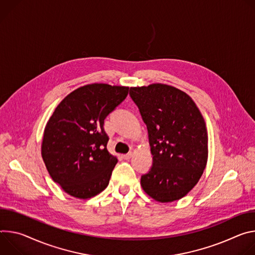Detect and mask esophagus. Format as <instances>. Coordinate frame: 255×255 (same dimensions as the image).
I'll return each mask as SVG.
<instances>
[{
  "label": "esophagus",
  "instance_id": "34e87169",
  "mask_svg": "<svg viewBox=\"0 0 255 255\" xmlns=\"http://www.w3.org/2000/svg\"><path fill=\"white\" fill-rule=\"evenodd\" d=\"M131 156H132V153H131V152H130V153H128V154L124 155V159H125V160H129V159L131 158Z\"/></svg>",
  "mask_w": 255,
  "mask_h": 255
}]
</instances>
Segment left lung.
I'll list each match as a JSON object with an SVG mask.
<instances>
[{
  "label": "left lung",
  "instance_id": "1",
  "mask_svg": "<svg viewBox=\"0 0 255 255\" xmlns=\"http://www.w3.org/2000/svg\"><path fill=\"white\" fill-rule=\"evenodd\" d=\"M129 95L147 125L153 155L140 186L157 202L185 196L199 182L208 162V131L194 101L170 85L130 87Z\"/></svg>",
  "mask_w": 255,
  "mask_h": 255
}]
</instances>
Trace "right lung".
Returning a JSON list of instances; mask_svg holds the SVG:
<instances>
[{
	"instance_id": "1",
	"label": "right lung",
	"mask_w": 255,
	"mask_h": 255,
	"mask_svg": "<svg viewBox=\"0 0 255 255\" xmlns=\"http://www.w3.org/2000/svg\"><path fill=\"white\" fill-rule=\"evenodd\" d=\"M128 93L126 86L85 85L61 101L44 128L45 167L52 180L76 199H91L109 183L118 158L106 148L104 120Z\"/></svg>"
}]
</instances>
